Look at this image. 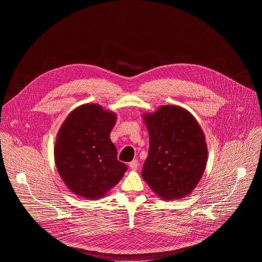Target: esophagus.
Here are the masks:
<instances>
[{
	"label": "esophagus",
	"mask_w": 262,
	"mask_h": 262,
	"mask_svg": "<svg viewBox=\"0 0 262 262\" xmlns=\"http://www.w3.org/2000/svg\"><path fill=\"white\" fill-rule=\"evenodd\" d=\"M138 166H139V164H138V161H137V160H134V161H132V162L129 163V168H130L132 170H137Z\"/></svg>",
	"instance_id": "esophagus-1"
}]
</instances>
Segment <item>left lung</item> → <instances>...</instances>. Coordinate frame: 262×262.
Listing matches in <instances>:
<instances>
[{"label":"left lung","mask_w":262,"mask_h":262,"mask_svg":"<svg viewBox=\"0 0 262 262\" xmlns=\"http://www.w3.org/2000/svg\"><path fill=\"white\" fill-rule=\"evenodd\" d=\"M149 134L142 177L163 200L182 199L199 183L207 163L205 135L188 110L161 105L142 114Z\"/></svg>","instance_id":"1"}]
</instances>
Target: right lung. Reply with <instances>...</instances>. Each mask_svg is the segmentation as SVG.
Masks as SVG:
<instances>
[{"instance_id":"right-lung-1","label":"right lung","mask_w":262,"mask_h":262,"mask_svg":"<svg viewBox=\"0 0 262 262\" xmlns=\"http://www.w3.org/2000/svg\"><path fill=\"white\" fill-rule=\"evenodd\" d=\"M116 113L97 103H85L67 115L57 134L54 158L70 192L88 200L100 199L123 177L126 165L117 160L110 139Z\"/></svg>"}]
</instances>
